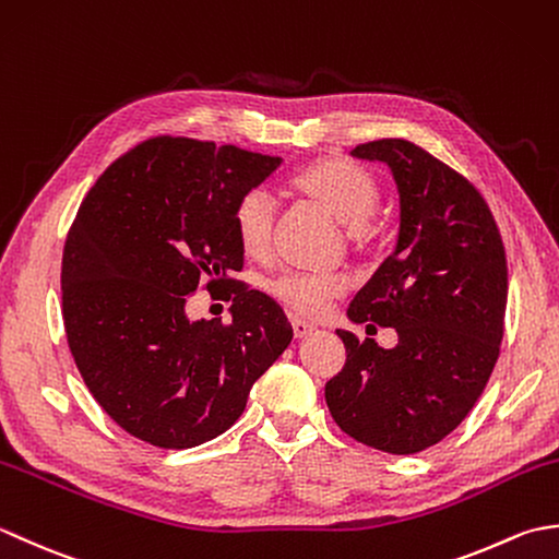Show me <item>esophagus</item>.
<instances>
[{
    "instance_id": "esophagus-1",
    "label": "esophagus",
    "mask_w": 559,
    "mask_h": 559,
    "mask_svg": "<svg viewBox=\"0 0 559 559\" xmlns=\"http://www.w3.org/2000/svg\"><path fill=\"white\" fill-rule=\"evenodd\" d=\"M290 324H293V334H295V338H307V336H312L314 331H317V326H314V324L305 322V319H298V317H293V319H290Z\"/></svg>"
}]
</instances>
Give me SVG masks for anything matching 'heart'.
Returning <instances> with one entry per match:
<instances>
[{
	"label": "heart",
	"mask_w": 559,
	"mask_h": 559,
	"mask_svg": "<svg viewBox=\"0 0 559 559\" xmlns=\"http://www.w3.org/2000/svg\"><path fill=\"white\" fill-rule=\"evenodd\" d=\"M302 194L322 204L343 228L360 233L379 206V185L365 168L348 160H322L295 180ZM276 225V199L264 187L249 189L235 206V230L249 257H264ZM343 283L326 273L290 271L271 283V295L290 312L305 317L324 314Z\"/></svg>",
	"instance_id": "obj_1"
}]
</instances>
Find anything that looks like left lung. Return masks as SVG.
Instances as JSON below:
<instances>
[{
  "instance_id": "obj_1",
  "label": "left lung",
  "mask_w": 559,
  "mask_h": 559,
  "mask_svg": "<svg viewBox=\"0 0 559 559\" xmlns=\"http://www.w3.org/2000/svg\"><path fill=\"white\" fill-rule=\"evenodd\" d=\"M350 156L389 165L399 235L348 319L396 329L399 343L379 348L338 329L346 367L324 396L353 439L415 454L456 430L492 374L507 310L504 245L478 189L420 146L382 139Z\"/></svg>"
}]
</instances>
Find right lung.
<instances>
[{"instance_id": "right-lung-1", "label": "right lung", "mask_w": 559, "mask_h": 559, "mask_svg": "<svg viewBox=\"0 0 559 559\" xmlns=\"http://www.w3.org/2000/svg\"><path fill=\"white\" fill-rule=\"evenodd\" d=\"M281 163L158 136L117 158L83 199L62 259L67 341L93 399L129 435L163 449L223 435L290 346L281 307L228 281L245 257L237 201ZM199 280L236 288L230 325L188 319Z\"/></svg>"}]
</instances>
